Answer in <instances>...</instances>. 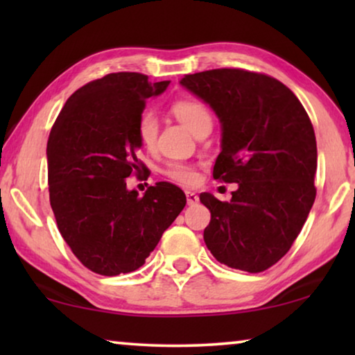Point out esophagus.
Wrapping results in <instances>:
<instances>
[{
    "instance_id": "obj_1",
    "label": "esophagus",
    "mask_w": 355,
    "mask_h": 355,
    "mask_svg": "<svg viewBox=\"0 0 355 355\" xmlns=\"http://www.w3.org/2000/svg\"><path fill=\"white\" fill-rule=\"evenodd\" d=\"M186 202H188V205H196L199 202V197H197L196 192L186 191Z\"/></svg>"
}]
</instances>
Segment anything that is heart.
Masks as SVG:
<instances>
[{
	"mask_svg": "<svg viewBox=\"0 0 355 355\" xmlns=\"http://www.w3.org/2000/svg\"><path fill=\"white\" fill-rule=\"evenodd\" d=\"M171 111L194 135L199 133L203 127H211V112L199 98H180L173 101ZM158 130V120L153 114L144 112L139 117V122H137V135L147 148H152L156 144ZM164 175L169 177L172 182L182 184H192L197 182V172L194 167L186 163H178V161L167 164Z\"/></svg>",
	"mask_w": 355,
	"mask_h": 355,
	"instance_id": "heart-1",
	"label": "heart"
}]
</instances>
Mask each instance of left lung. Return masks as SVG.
Masks as SVG:
<instances>
[{
    "label": "left lung",
    "instance_id": "obj_1",
    "mask_svg": "<svg viewBox=\"0 0 355 355\" xmlns=\"http://www.w3.org/2000/svg\"><path fill=\"white\" fill-rule=\"evenodd\" d=\"M180 84L220 122L213 177L238 183L230 202L200 194L211 213L207 248L228 268L261 272L290 250L313 207V125L296 95L268 75L218 69L186 75Z\"/></svg>",
    "mask_w": 355,
    "mask_h": 355
}]
</instances>
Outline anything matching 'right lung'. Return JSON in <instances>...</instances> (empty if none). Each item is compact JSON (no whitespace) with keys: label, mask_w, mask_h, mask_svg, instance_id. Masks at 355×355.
<instances>
[{"label":"right lung","mask_w":355,"mask_h":355,"mask_svg":"<svg viewBox=\"0 0 355 355\" xmlns=\"http://www.w3.org/2000/svg\"><path fill=\"white\" fill-rule=\"evenodd\" d=\"M171 81L135 71L87 83L65 101L46 144L50 203L65 243L101 275L136 271L186 205L184 192L159 182L139 197L127 178L144 164L137 122L146 101Z\"/></svg>","instance_id":"add662e5"}]
</instances>
